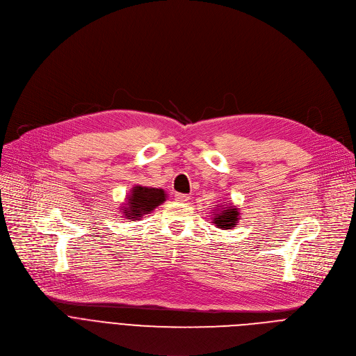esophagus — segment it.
I'll return each mask as SVG.
<instances>
[{
  "label": "esophagus",
  "instance_id": "obj_1",
  "mask_svg": "<svg viewBox=\"0 0 356 356\" xmlns=\"http://www.w3.org/2000/svg\"><path fill=\"white\" fill-rule=\"evenodd\" d=\"M175 200H177L178 202H186V201L189 200V196H188L186 193H177V195H175Z\"/></svg>",
  "mask_w": 356,
  "mask_h": 356
}]
</instances>
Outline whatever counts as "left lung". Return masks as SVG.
Here are the masks:
<instances>
[{
  "instance_id": "obj_1",
  "label": "left lung",
  "mask_w": 356,
  "mask_h": 356,
  "mask_svg": "<svg viewBox=\"0 0 356 356\" xmlns=\"http://www.w3.org/2000/svg\"><path fill=\"white\" fill-rule=\"evenodd\" d=\"M218 208V207H216ZM220 208V207H219ZM218 208V209H219ZM215 209V211H218ZM239 211L238 208H236L233 204H229V205H222V211H219L215 216H213V223L219 227V229H223V230H227V229H233L236 225H238L239 222Z\"/></svg>"
}]
</instances>
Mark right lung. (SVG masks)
I'll return each mask as SVG.
<instances>
[{
	"label": "right lung",
	"mask_w": 356,
	"mask_h": 356,
	"mask_svg": "<svg viewBox=\"0 0 356 356\" xmlns=\"http://www.w3.org/2000/svg\"><path fill=\"white\" fill-rule=\"evenodd\" d=\"M167 193L161 188H148L136 185L127 196V204L123 207V213L127 219H140L145 213L152 212L156 207L164 204Z\"/></svg>",
	"instance_id": "right-lung-1"
}]
</instances>
